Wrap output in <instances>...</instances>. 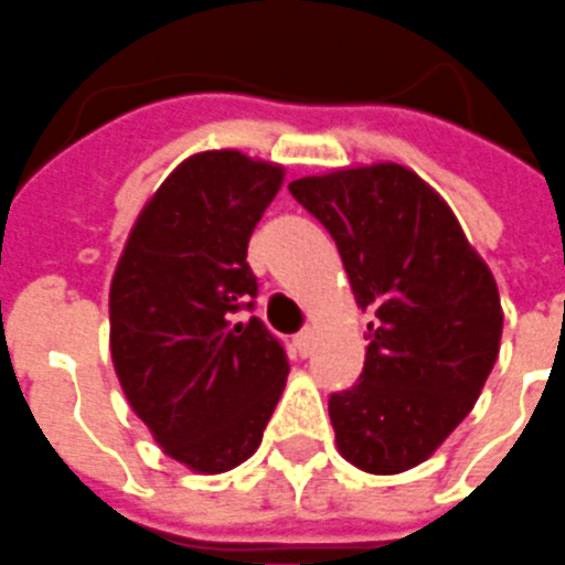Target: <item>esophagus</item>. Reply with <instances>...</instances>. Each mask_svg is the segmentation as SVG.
<instances>
[{
	"mask_svg": "<svg viewBox=\"0 0 565 565\" xmlns=\"http://www.w3.org/2000/svg\"><path fill=\"white\" fill-rule=\"evenodd\" d=\"M315 341H318V335H315V329L311 327H306V329H300V332H297V338H295V347H297V353L303 355H311V350H315Z\"/></svg>",
	"mask_w": 565,
	"mask_h": 565,
	"instance_id": "34e87169",
	"label": "esophagus"
}]
</instances>
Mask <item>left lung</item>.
Wrapping results in <instances>:
<instances>
[{"instance_id":"left-lung-1","label":"left lung","mask_w":565,"mask_h":565,"mask_svg":"<svg viewBox=\"0 0 565 565\" xmlns=\"http://www.w3.org/2000/svg\"><path fill=\"white\" fill-rule=\"evenodd\" d=\"M335 238L361 311L359 382L329 396L347 461L417 467L476 405L502 341L499 288L435 189L396 162L288 183Z\"/></svg>"}]
</instances>
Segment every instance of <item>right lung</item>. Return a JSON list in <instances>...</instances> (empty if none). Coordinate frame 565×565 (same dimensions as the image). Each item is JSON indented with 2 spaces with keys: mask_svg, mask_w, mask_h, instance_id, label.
I'll list each match as a JSON object with an SVG mask.
<instances>
[{
  "mask_svg": "<svg viewBox=\"0 0 565 565\" xmlns=\"http://www.w3.org/2000/svg\"><path fill=\"white\" fill-rule=\"evenodd\" d=\"M282 169L204 151L139 212L110 286L113 367L157 444L198 472L256 452L286 387V347L256 315L247 242Z\"/></svg>",
  "mask_w": 565,
  "mask_h": 565,
  "instance_id": "obj_1",
  "label": "right lung"
}]
</instances>
